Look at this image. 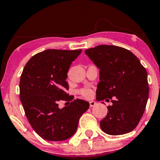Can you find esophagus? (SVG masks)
Instances as JSON below:
<instances>
[{"label": "esophagus", "instance_id": "obj_1", "mask_svg": "<svg viewBox=\"0 0 160 160\" xmlns=\"http://www.w3.org/2000/svg\"><path fill=\"white\" fill-rule=\"evenodd\" d=\"M95 104L96 103H95V102H94V101H91V102H89V106H90V108L94 107Z\"/></svg>", "mask_w": 160, "mask_h": 160}]
</instances>
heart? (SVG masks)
I'll return each mask as SVG.
<instances>
[{"label":"heart","instance_id":"1","mask_svg":"<svg viewBox=\"0 0 160 160\" xmlns=\"http://www.w3.org/2000/svg\"><path fill=\"white\" fill-rule=\"evenodd\" d=\"M92 92L91 89H87V88H86V89H82L80 90V94L82 95V96L86 97V98L90 97L92 95Z\"/></svg>","mask_w":160,"mask_h":160}]
</instances>
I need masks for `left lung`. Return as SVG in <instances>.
Segmentation results:
<instances>
[{"mask_svg": "<svg viewBox=\"0 0 160 160\" xmlns=\"http://www.w3.org/2000/svg\"><path fill=\"white\" fill-rule=\"evenodd\" d=\"M85 53L100 70L96 100L110 98L113 103L108 106L101 128L111 135L130 132L138 124L148 102L146 69L132 52L117 46L99 45Z\"/></svg>", "mask_w": 160, "mask_h": 160, "instance_id": "obj_1", "label": "left lung"}]
</instances>
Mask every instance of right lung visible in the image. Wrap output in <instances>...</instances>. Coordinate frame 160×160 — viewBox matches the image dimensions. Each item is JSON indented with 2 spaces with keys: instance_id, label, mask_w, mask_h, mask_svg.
Wrapping results in <instances>:
<instances>
[{
  "instance_id": "obj_1",
  "label": "right lung",
  "mask_w": 160,
  "mask_h": 160,
  "mask_svg": "<svg viewBox=\"0 0 160 160\" xmlns=\"http://www.w3.org/2000/svg\"><path fill=\"white\" fill-rule=\"evenodd\" d=\"M82 49H47L34 55L24 68L19 82V96L33 129L44 140L61 141L76 132L78 122L89 103L73 100L66 92L68 71ZM60 100L71 101L58 108Z\"/></svg>"
}]
</instances>
